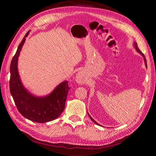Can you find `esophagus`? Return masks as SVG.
<instances>
[{"mask_svg":"<svg viewBox=\"0 0 156 156\" xmlns=\"http://www.w3.org/2000/svg\"><path fill=\"white\" fill-rule=\"evenodd\" d=\"M76 81L78 83H84V76L82 73H78L76 76Z\"/></svg>","mask_w":156,"mask_h":156,"instance_id":"esophagus-1","label":"esophagus"}]
</instances>
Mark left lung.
I'll return each instance as SVG.
<instances>
[{
    "label": "left lung",
    "mask_w": 156,
    "mask_h": 156,
    "mask_svg": "<svg viewBox=\"0 0 156 156\" xmlns=\"http://www.w3.org/2000/svg\"><path fill=\"white\" fill-rule=\"evenodd\" d=\"M134 46H135V48H136V51H138V52H139L140 53V54L141 55H142V56H143L144 58V62H145V65H146V67H147V60H146V59H145V56H144V55L143 54H142V52L140 51V50L139 49V48H138V44H137V43H135V42H134ZM89 115V118H91V120H92V121H93V122L95 123V124H96V125H98V124L96 122V121H95L94 119H93V118H92L91 117V116L90 115H89V114H88Z\"/></svg>",
    "instance_id": "8db88e82"
}]
</instances>
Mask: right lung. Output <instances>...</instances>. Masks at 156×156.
I'll return each instance as SVG.
<instances>
[{
    "label": "right lung",
    "instance_id": "add662e5",
    "mask_svg": "<svg viewBox=\"0 0 156 156\" xmlns=\"http://www.w3.org/2000/svg\"><path fill=\"white\" fill-rule=\"evenodd\" d=\"M29 31L20 43L10 65L9 89L18 112L28 120L43 123L56 119L64 111L70 87L68 81L60 83L49 96L34 97L25 90L19 78L17 69L18 57Z\"/></svg>",
    "mask_w": 156,
    "mask_h": 156
}]
</instances>
